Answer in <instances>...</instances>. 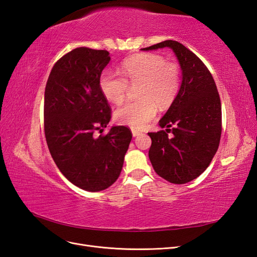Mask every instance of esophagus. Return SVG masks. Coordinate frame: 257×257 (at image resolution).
Instances as JSON below:
<instances>
[{
	"mask_svg": "<svg viewBox=\"0 0 257 257\" xmlns=\"http://www.w3.org/2000/svg\"><path fill=\"white\" fill-rule=\"evenodd\" d=\"M132 134H133L134 137H136V136L142 135V132H139V131H137V130H132Z\"/></svg>",
	"mask_w": 257,
	"mask_h": 257,
	"instance_id": "1",
	"label": "esophagus"
}]
</instances>
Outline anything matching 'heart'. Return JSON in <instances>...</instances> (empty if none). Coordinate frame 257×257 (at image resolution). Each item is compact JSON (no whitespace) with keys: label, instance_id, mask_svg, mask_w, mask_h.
Returning <instances> with one entry per match:
<instances>
[{"label":"heart","instance_id":"obj_1","mask_svg":"<svg viewBox=\"0 0 257 257\" xmlns=\"http://www.w3.org/2000/svg\"><path fill=\"white\" fill-rule=\"evenodd\" d=\"M121 71L124 77L110 71L102 73L98 80L104 97L113 104L123 102L131 85H138L139 98L121 106L114 112L115 121L134 130L144 128L158 112L169 107L180 88V67L175 62L158 53H141L123 62Z\"/></svg>","mask_w":257,"mask_h":257}]
</instances>
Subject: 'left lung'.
<instances>
[{
	"instance_id": "left-lung-1",
	"label": "left lung",
	"mask_w": 257,
	"mask_h": 257,
	"mask_svg": "<svg viewBox=\"0 0 257 257\" xmlns=\"http://www.w3.org/2000/svg\"><path fill=\"white\" fill-rule=\"evenodd\" d=\"M173 49L182 71L180 89L159 124L165 131L148 133L153 169L170 183H188L203 174L220 145L221 100L212 75L195 53L176 41H165L144 51ZM172 136L168 137V133Z\"/></svg>"
}]
</instances>
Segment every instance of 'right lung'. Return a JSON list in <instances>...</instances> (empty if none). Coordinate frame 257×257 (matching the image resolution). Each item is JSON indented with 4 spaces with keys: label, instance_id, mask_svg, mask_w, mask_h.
<instances>
[{
    "label": "right lung",
    "instance_id": "add662e5",
    "mask_svg": "<svg viewBox=\"0 0 257 257\" xmlns=\"http://www.w3.org/2000/svg\"><path fill=\"white\" fill-rule=\"evenodd\" d=\"M109 61L107 50L76 48L54 64L45 89L44 126L51 157L68 181L89 192L115 182L132 141L123 125L94 136L111 119L98 85Z\"/></svg>",
    "mask_w": 257,
    "mask_h": 257
}]
</instances>
